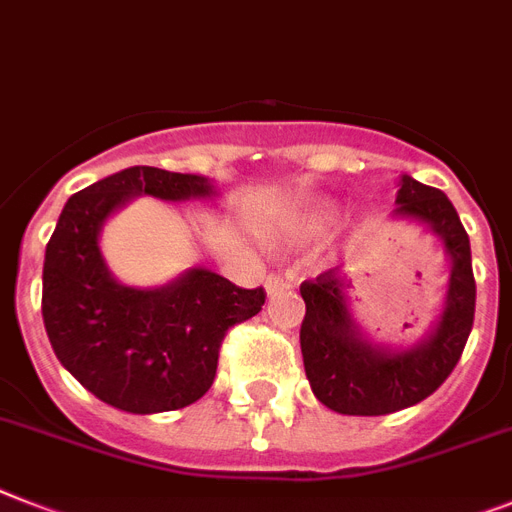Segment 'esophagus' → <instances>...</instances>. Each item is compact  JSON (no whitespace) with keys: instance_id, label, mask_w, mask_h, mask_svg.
<instances>
[{"instance_id":"obj_1","label":"esophagus","mask_w":512,"mask_h":512,"mask_svg":"<svg viewBox=\"0 0 512 512\" xmlns=\"http://www.w3.org/2000/svg\"><path fill=\"white\" fill-rule=\"evenodd\" d=\"M264 287H266V293H269V295H277V293H282V290H287V287H290V280H287V277H282V274H269V277H266V282H264Z\"/></svg>"}]
</instances>
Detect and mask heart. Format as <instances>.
I'll use <instances>...</instances> for the list:
<instances>
[{
	"label": "heart",
	"instance_id": "heart-1",
	"mask_svg": "<svg viewBox=\"0 0 512 512\" xmlns=\"http://www.w3.org/2000/svg\"><path fill=\"white\" fill-rule=\"evenodd\" d=\"M337 219V206L332 201H311V204L303 206L298 214L293 217V225H290V235L295 240H311L319 238L332 227V222Z\"/></svg>",
	"mask_w": 512,
	"mask_h": 512
}]
</instances>
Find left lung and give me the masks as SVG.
<instances>
[{"instance_id": "8db88e82", "label": "left lung", "mask_w": 512, "mask_h": 512, "mask_svg": "<svg viewBox=\"0 0 512 512\" xmlns=\"http://www.w3.org/2000/svg\"><path fill=\"white\" fill-rule=\"evenodd\" d=\"M392 219H413L442 240L450 259L445 308L439 322L411 348H384L363 337L348 308V277L327 269L301 285L306 316L301 353L311 390L342 416H387L429 398L453 374L474 327L476 282L471 243L450 198L400 175Z\"/></svg>"}]
</instances>
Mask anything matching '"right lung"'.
I'll use <instances>...</instances> for the list:
<instances>
[{
    "mask_svg": "<svg viewBox=\"0 0 512 512\" xmlns=\"http://www.w3.org/2000/svg\"><path fill=\"white\" fill-rule=\"evenodd\" d=\"M135 196L190 201L217 190L209 177L128 167L67 198L46 243L41 314L54 356L88 392L146 416L204 398L227 329L259 314L266 293L232 285L204 266L164 287L114 280L99 232Z\"/></svg>",
    "mask_w": 512,
    "mask_h": 512,
    "instance_id": "add662e5",
    "label": "right lung"
}]
</instances>
